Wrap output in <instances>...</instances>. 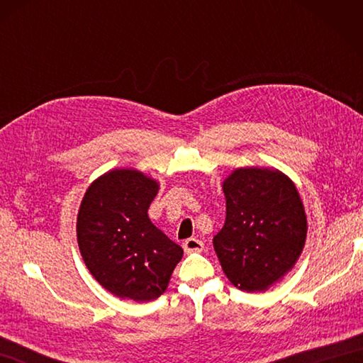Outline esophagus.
<instances>
[{
    "mask_svg": "<svg viewBox=\"0 0 363 363\" xmlns=\"http://www.w3.org/2000/svg\"><path fill=\"white\" fill-rule=\"evenodd\" d=\"M203 248L204 243L198 240V238H189V240L184 242V250H186V252H199L203 251Z\"/></svg>",
    "mask_w": 363,
    "mask_h": 363,
    "instance_id": "1",
    "label": "esophagus"
}]
</instances>
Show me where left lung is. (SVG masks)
I'll use <instances>...</instances> for the list:
<instances>
[{"mask_svg": "<svg viewBox=\"0 0 363 363\" xmlns=\"http://www.w3.org/2000/svg\"><path fill=\"white\" fill-rule=\"evenodd\" d=\"M223 191L226 221L213 237L223 272L237 289L267 290L304 248L307 220L295 184L277 169L238 168Z\"/></svg>", "mask_w": 363, "mask_h": 363, "instance_id": "left-lung-1", "label": "left lung"}]
</instances>
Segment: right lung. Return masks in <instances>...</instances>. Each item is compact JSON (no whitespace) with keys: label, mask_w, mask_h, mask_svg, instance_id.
<instances>
[{"label":"right lung","mask_w":363,"mask_h":363,"mask_svg":"<svg viewBox=\"0 0 363 363\" xmlns=\"http://www.w3.org/2000/svg\"><path fill=\"white\" fill-rule=\"evenodd\" d=\"M157 189L137 169H112L84 195L76 225L79 251L91 276L115 296L159 298L184 254L148 218Z\"/></svg>","instance_id":"right-lung-1"}]
</instances>
